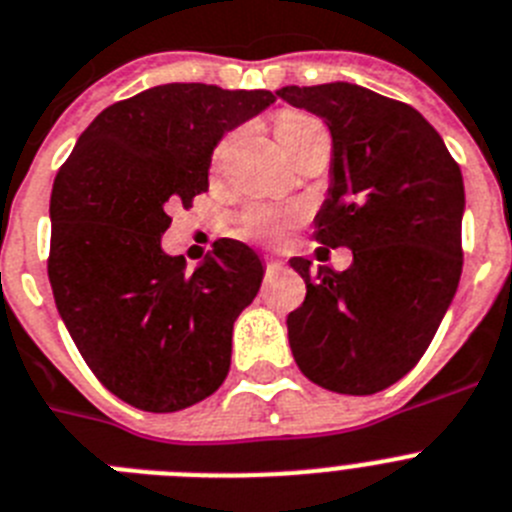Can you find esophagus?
<instances>
[{"label":"esophagus","mask_w":512,"mask_h":512,"mask_svg":"<svg viewBox=\"0 0 512 512\" xmlns=\"http://www.w3.org/2000/svg\"><path fill=\"white\" fill-rule=\"evenodd\" d=\"M282 266H285V264H282L279 259H274V256H269V259H266V272H269V274H277Z\"/></svg>","instance_id":"obj_1"}]
</instances>
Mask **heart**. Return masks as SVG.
I'll use <instances>...</instances> for the list:
<instances>
[{"instance_id":"obj_1","label":"heart","mask_w":512,"mask_h":512,"mask_svg":"<svg viewBox=\"0 0 512 512\" xmlns=\"http://www.w3.org/2000/svg\"><path fill=\"white\" fill-rule=\"evenodd\" d=\"M321 121L308 116V113L300 111H285L279 113L277 121H274V134H277V142L282 147L287 157L292 155V150L308 137L310 131L318 129ZM220 155V152H217ZM298 214L292 209H269V207H253L248 209L243 217H240V233L248 235V238H277Z\"/></svg>"}]
</instances>
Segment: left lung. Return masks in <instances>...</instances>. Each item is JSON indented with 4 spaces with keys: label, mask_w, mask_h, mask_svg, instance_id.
<instances>
[{
    "label": "left lung",
    "mask_w": 512,
    "mask_h": 512,
    "mask_svg": "<svg viewBox=\"0 0 512 512\" xmlns=\"http://www.w3.org/2000/svg\"><path fill=\"white\" fill-rule=\"evenodd\" d=\"M331 131L329 196L316 240L349 248L344 272L290 259L305 300L287 316L305 378L349 396L401 381L425 355L458 290L464 178L412 106L349 82L277 90Z\"/></svg>",
    "instance_id": "obj_1"
}]
</instances>
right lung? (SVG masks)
I'll use <instances>...</instances> for the list:
<instances>
[{"instance_id": "right-lung-1", "label": "right lung", "mask_w": 512, "mask_h": 512, "mask_svg": "<svg viewBox=\"0 0 512 512\" xmlns=\"http://www.w3.org/2000/svg\"><path fill=\"white\" fill-rule=\"evenodd\" d=\"M272 103L269 90L150 87L98 113L56 173L48 282L80 355L126 404L178 412L227 378L233 323L259 292L261 259L222 238L186 272L160 238L170 207L209 189L225 131Z\"/></svg>"}]
</instances>
